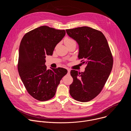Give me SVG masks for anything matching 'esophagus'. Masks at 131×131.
Wrapping results in <instances>:
<instances>
[{"label": "esophagus", "mask_w": 131, "mask_h": 131, "mask_svg": "<svg viewBox=\"0 0 131 131\" xmlns=\"http://www.w3.org/2000/svg\"><path fill=\"white\" fill-rule=\"evenodd\" d=\"M67 70H68V73H69V72H70V69H68Z\"/></svg>", "instance_id": "34e87169"}]
</instances>
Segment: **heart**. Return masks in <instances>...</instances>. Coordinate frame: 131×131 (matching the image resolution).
I'll list each match as a JSON object with an SVG mask.
<instances>
[{"label":"heart","instance_id":"1","mask_svg":"<svg viewBox=\"0 0 131 131\" xmlns=\"http://www.w3.org/2000/svg\"><path fill=\"white\" fill-rule=\"evenodd\" d=\"M64 42L67 47L72 44H76V42L72 38H69V37H66L64 40Z\"/></svg>","mask_w":131,"mask_h":131}]
</instances>
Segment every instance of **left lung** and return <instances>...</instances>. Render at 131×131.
<instances>
[{
  "instance_id": "1",
  "label": "left lung",
  "mask_w": 131,
  "mask_h": 131,
  "mask_svg": "<svg viewBox=\"0 0 131 131\" xmlns=\"http://www.w3.org/2000/svg\"><path fill=\"white\" fill-rule=\"evenodd\" d=\"M66 31L78 43V58L86 65L84 72L70 71L73 82L69 86V93L77 101H90L100 94L110 75L113 66V56L101 31L87 26Z\"/></svg>"
}]
</instances>
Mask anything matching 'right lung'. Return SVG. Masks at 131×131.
Returning a JSON list of instances; mask_svg holds the SVG:
<instances>
[{
    "label": "right lung",
    "mask_w": 131,
    "mask_h": 131,
    "mask_svg": "<svg viewBox=\"0 0 131 131\" xmlns=\"http://www.w3.org/2000/svg\"><path fill=\"white\" fill-rule=\"evenodd\" d=\"M66 34L65 30L47 26L36 28L23 37L19 47L17 69L29 94L40 101L50 100L55 94L67 70L59 67L47 69V55H52L55 47Z\"/></svg>",
    "instance_id": "1"
}]
</instances>
